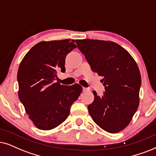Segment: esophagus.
Instances as JSON below:
<instances>
[{
    "mask_svg": "<svg viewBox=\"0 0 156 156\" xmlns=\"http://www.w3.org/2000/svg\"><path fill=\"white\" fill-rule=\"evenodd\" d=\"M90 89L88 88H85V87H83V92H86V91H88V90H89Z\"/></svg>",
    "mask_w": 156,
    "mask_h": 156,
    "instance_id": "1",
    "label": "esophagus"
}]
</instances>
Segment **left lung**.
Masks as SVG:
<instances>
[{"label": "left lung", "mask_w": 156, "mask_h": 156, "mask_svg": "<svg viewBox=\"0 0 156 156\" xmlns=\"http://www.w3.org/2000/svg\"><path fill=\"white\" fill-rule=\"evenodd\" d=\"M77 46L94 73L103 77V95L94 90L88 106L93 120L101 129L117 133L129 125L139 106L141 76L129 53L117 43L97 39H77Z\"/></svg>", "instance_id": "8db88e82"}]
</instances>
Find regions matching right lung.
I'll return each instance as SVG.
<instances>
[{"instance_id": "right-lung-1", "label": "right lung", "mask_w": 156, "mask_h": 156, "mask_svg": "<svg viewBox=\"0 0 156 156\" xmlns=\"http://www.w3.org/2000/svg\"><path fill=\"white\" fill-rule=\"evenodd\" d=\"M75 40L41 42L25 55L17 74L19 98L29 119L38 129L49 130L68 117L82 87L55 83L58 70L66 71L67 55L77 46Z\"/></svg>"}]
</instances>
